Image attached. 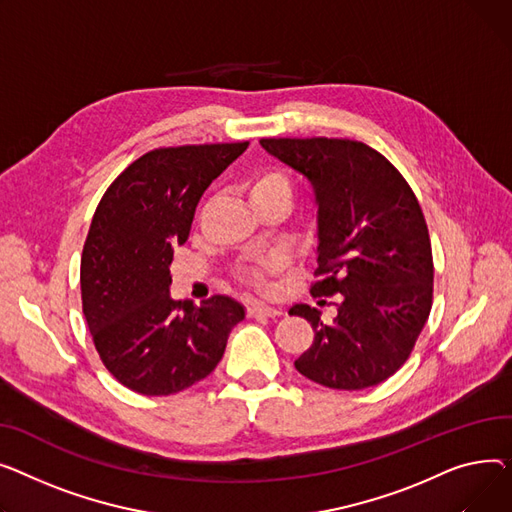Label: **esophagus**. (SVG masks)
<instances>
[{
  "label": "esophagus",
  "mask_w": 512,
  "mask_h": 512,
  "mask_svg": "<svg viewBox=\"0 0 512 512\" xmlns=\"http://www.w3.org/2000/svg\"><path fill=\"white\" fill-rule=\"evenodd\" d=\"M281 310L279 308H273V306H264V304H250L248 306V316L250 318H275L279 316Z\"/></svg>",
  "instance_id": "1"
}]
</instances>
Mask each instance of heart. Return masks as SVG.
<instances>
[{
    "instance_id": "b5f03b06",
    "label": "heart",
    "mask_w": 512,
    "mask_h": 512,
    "mask_svg": "<svg viewBox=\"0 0 512 512\" xmlns=\"http://www.w3.org/2000/svg\"><path fill=\"white\" fill-rule=\"evenodd\" d=\"M248 196L252 200V204L256 206V210L273 206V204H283L289 206L291 196H293V186L291 179L285 171L277 169V167H264L260 171H256L250 182H248ZM275 260H264L256 266H248L242 270V277L250 283H260L266 270L275 268Z\"/></svg>"
}]
</instances>
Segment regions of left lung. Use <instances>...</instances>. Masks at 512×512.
I'll use <instances>...</instances> for the list:
<instances>
[{
	"label": "left lung",
	"instance_id": "1",
	"mask_svg": "<svg viewBox=\"0 0 512 512\" xmlns=\"http://www.w3.org/2000/svg\"><path fill=\"white\" fill-rule=\"evenodd\" d=\"M304 173L318 202L312 297L337 295V316L297 304L314 343L295 359L306 378L337 390L384 382L409 359L432 310L434 260L411 186L384 155L349 138H262Z\"/></svg>",
	"mask_w": 512,
	"mask_h": 512
}]
</instances>
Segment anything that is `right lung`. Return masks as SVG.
<instances>
[{"label":"right lung","mask_w":512,"mask_h":512,"mask_svg":"<svg viewBox=\"0 0 512 512\" xmlns=\"http://www.w3.org/2000/svg\"><path fill=\"white\" fill-rule=\"evenodd\" d=\"M250 142L155 148L103 194L80 258L82 312L109 374L146 397L186 390L217 368L244 308L213 295L200 308L169 297L173 248L215 177Z\"/></svg>","instance_id":"right-lung-1"}]
</instances>
